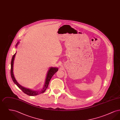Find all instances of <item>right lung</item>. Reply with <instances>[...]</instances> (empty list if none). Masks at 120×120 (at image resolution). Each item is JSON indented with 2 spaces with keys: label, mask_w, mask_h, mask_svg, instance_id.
I'll use <instances>...</instances> for the list:
<instances>
[{
  "label": "right lung",
  "mask_w": 120,
  "mask_h": 120,
  "mask_svg": "<svg viewBox=\"0 0 120 120\" xmlns=\"http://www.w3.org/2000/svg\"><path fill=\"white\" fill-rule=\"evenodd\" d=\"M19 44V41H18L17 43V44L16 45V47H17L18 45ZM17 52L13 55L12 56V57L11 58V79L13 80V82L18 86V87L22 91L26 94L28 95L29 96H35L38 95L40 94L43 93L45 92V91L47 88H48L49 81L51 79L52 77L53 76V75L57 71H58V68H53V67H51L49 69L47 74L46 75V77L45 81V84L44 85V86L43 88H42L40 90H33L30 89H27L26 88H25L24 87H23L22 86H21L17 81V80L15 79V78L14 77V74H13V63H14V58L15 57L16 54Z\"/></svg>",
  "instance_id": "obj_1"
}]
</instances>
